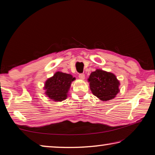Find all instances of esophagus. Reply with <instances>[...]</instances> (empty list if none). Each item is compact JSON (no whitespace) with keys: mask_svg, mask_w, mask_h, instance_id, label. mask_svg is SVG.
Returning a JSON list of instances; mask_svg holds the SVG:
<instances>
[{"mask_svg":"<svg viewBox=\"0 0 155 155\" xmlns=\"http://www.w3.org/2000/svg\"><path fill=\"white\" fill-rule=\"evenodd\" d=\"M78 78H79L80 79L83 80L84 78H85V74H78Z\"/></svg>","mask_w":155,"mask_h":155,"instance_id":"34e87169","label":"esophagus"}]
</instances>
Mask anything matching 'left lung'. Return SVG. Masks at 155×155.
Instances as JSON below:
<instances>
[{"instance_id": "left-lung-1", "label": "left lung", "mask_w": 155, "mask_h": 155, "mask_svg": "<svg viewBox=\"0 0 155 155\" xmlns=\"http://www.w3.org/2000/svg\"><path fill=\"white\" fill-rule=\"evenodd\" d=\"M88 81L91 92L102 101L114 98L120 91L119 81L111 72L96 70L91 73Z\"/></svg>"}]
</instances>
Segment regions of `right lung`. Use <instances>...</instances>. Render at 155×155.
<instances>
[{
    "label": "right lung",
    "instance_id": "1",
    "mask_svg": "<svg viewBox=\"0 0 155 155\" xmlns=\"http://www.w3.org/2000/svg\"><path fill=\"white\" fill-rule=\"evenodd\" d=\"M75 79L72 75L57 72L46 81V94L54 101H62L66 99L72 81Z\"/></svg>",
    "mask_w": 155,
    "mask_h": 155
}]
</instances>
